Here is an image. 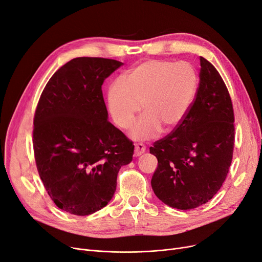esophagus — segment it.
<instances>
[{
	"label": "esophagus",
	"mask_w": 262,
	"mask_h": 262,
	"mask_svg": "<svg viewBox=\"0 0 262 262\" xmlns=\"http://www.w3.org/2000/svg\"><path fill=\"white\" fill-rule=\"evenodd\" d=\"M145 145L142 144V143H139V144H134V156L135 157H139L141 156L142 154L145 152Z\"/></svg>",
	"instance_id": "34e87169"
}]
</instances>
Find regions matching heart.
<instances>
[{
    "label": "heart",
    "instance_id": "1",
    "mask_svg": "<svg viewBox=\"0 0 262 262\" xmlns=\"http://www.w3.org/2000/svg\"><path fill=\"white\" fill-rule=\"evenodd\" d=\"M198 86V73L189 62L147 60L108 87L107 108L120 129H128L142 111L144 115L133 125L131 135L148 140L160 131L170 133L179 127L192 106Z\"/></svg>",
    "mask_w": 262,
    "mask_h": 262
}]
</instances>
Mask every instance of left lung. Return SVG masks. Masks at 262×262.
Wrapping results in <instances>:
<instances>
[{"label": "left lung", "instance_id": "obj_1", "mask_svg": "<svg viewBox=\"0 0 262 262\" xmlns=\"http://www.w3.org/2000/svg\"><path fill=\"white\" fill-rule=\"evenodd\" d=\"M200 82L184 121L149 148L158 159L151 179L155 194L177 210H191L217 193L231 165L234 114L215 67L200 57Z\"/></svg>", "mask_w": 262, "mask_h": 262}]
</instances>
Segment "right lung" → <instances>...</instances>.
I'll list each match as a JSON object with an SVG mask.
<instances>
[{"label": "right lung", "mask_w": 262, "mask_h": 262, "mask_svg": "<svg viewBox=\"0 0 262 262\" xmlns=\"http://www.w3.org/2000/svg\"><path fill=\"white\" fill-rule=\"evenodd\" d=\"M122 64L75 58L40 95L33 121L37 171L51 200L70 214L86 216L107 205L120 167L132 161L134 145L107 120L102 93L104 80Z\"/></svg>", "instance_id": "obj_1"}]
</instances>
